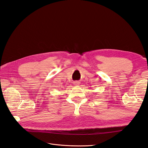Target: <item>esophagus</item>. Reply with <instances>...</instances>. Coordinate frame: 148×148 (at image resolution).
<instances>
[{"mask_svg": "<svg viewBox=\"0 0 148 148\" xmlns=\"http://www.w3.org/2000/svg\"><path fill=\"white\" fill-rule=\"evenodd\" d=\"M73 84L74 85H77V86H78V85H80V82L79 81H74Z\"/></svg>", "mask_w": 148, "mask_h": 148, "instance_id": "obj_1", "label": "esophagus"}]
</instances>
